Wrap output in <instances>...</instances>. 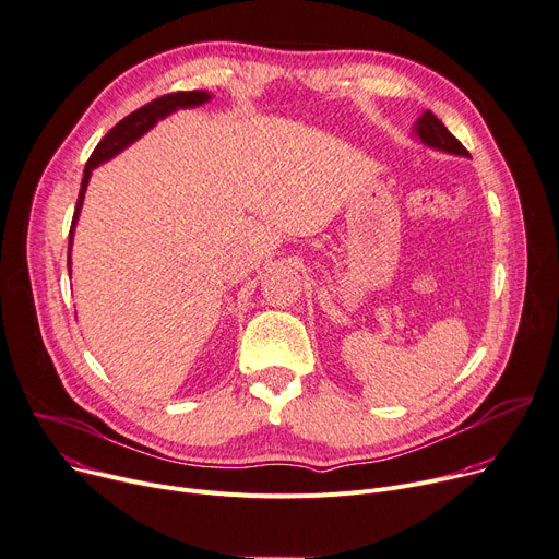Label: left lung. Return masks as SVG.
Here are the masks:
<instances>
[{
  "instance_id": "1",
  "label": "left lung",
  "mask_w": 559,
  "mask_h": 559,
  "mask_svg": "<svg viewBox=\"0 0 559 559\" xmlns=\"http://www.w3.org/2000/svg\"><path fill=\"white\" fill-rule=\"evenodd\" d=\"M416 132L418 136L431 145V147H438V151L442 153H452V155H461V157H469V153L465 151V145L442 126V121L433 115L431 109H427L425 115L418 119L416 123Z\"/></svg>"
}]
</instances>
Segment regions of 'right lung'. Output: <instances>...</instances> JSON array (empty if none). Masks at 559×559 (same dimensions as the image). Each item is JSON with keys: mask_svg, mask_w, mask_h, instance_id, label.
Listing matches in <instances>:
<instances>
[{"mask_svg": "<svg viewBox=\"0 0 559 559\" xmlns=\"http://www.w3.org/2000/svg\"><path fill=\"white\" fill-rule=\"evenodd\" d=\"M211 96L202 90H195V92H173V94H164L155 100H151L147 105L134 109L132 115H128L123 121H119L115 128H111L103 139L100 143L94 147V153L85 166V173H83V181H81V193H79V202H76V209H73V219H71V229H69V251H67V267H71L69 263V253H71V240H73V227H76V219H79V213H81V206H83V198H85V191H87V181H90V175L92 170L111 159L115 155H119L123 147H128L132 141H136L143 132L151 130L159 119L168 117L170 111H175L177 107H195V105H202L206 103Z\"/></svg>", "mask_w": 559, "mask_h": 559, "instance_id": "add662e5", "label": "right lung"}]
</instances>
